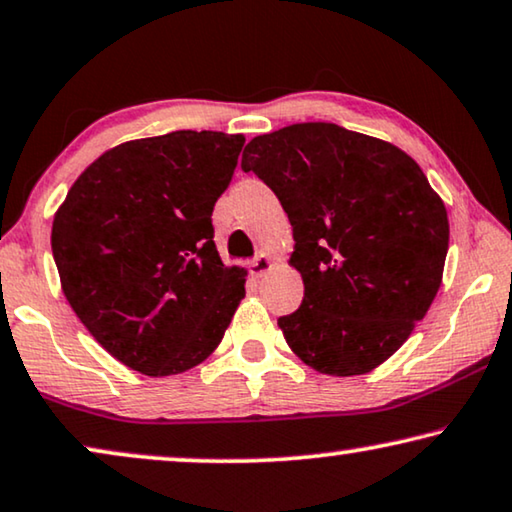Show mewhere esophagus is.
<instances>
[{"mask_svg":"<svg viewBox=\"0 0 512 512\" xmlns=\"http://www.w3.org/2000/svg\"><path fill=\"white\" fill-rule=\"evenodd\" d=\"M271 269V257L266 255V253H262V255H257L255 259H253V264H250V271H253V276H264L266 271Z\"/></svg>","mask_w":512,"mask_h":512,"instance_id":"34e87169","label":"esophagus"}]
</instances>
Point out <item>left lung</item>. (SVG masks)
Returning a JSON list of instances; mask_svg holds the SVG:
<instances>
[{
  "instance_id": "8db88e82",
  "label": "left lung",
  "mask_w": 512,
  "mask_h": 512,
  "mask_svg": "<svg viewBox=\"0 0 512 512\" xmlns=\"http://www.w3.org/2000/svg\"><path fill=\"white\" fill-rule=\"evenodd\" d=\"M292 225L299 311L278 318L294 355L327 376L390 359L443 280L448 211L413 157L334 122H297L243 150Z\"/></svg>"
}]
</instances>
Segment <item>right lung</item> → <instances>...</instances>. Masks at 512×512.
<instances>
[{
  "label": "right lung",
  "instance_id": "obj_1",
  "mask_svg": "<svg viewBox=\"0 0 512 512\" xmlns=\"http://www.w3.org/2000/svg\"><path fill=\"white\" fill-rule=\"evenodd\" d=\"M243 134L181 129L97 157L53 218L60 285L95 341L143 376H176L218 348L248 271L225 266L213 206Z\"/></svg>",
  "mask_w": 512,
  "mask_h": 512
}]
</instances>
